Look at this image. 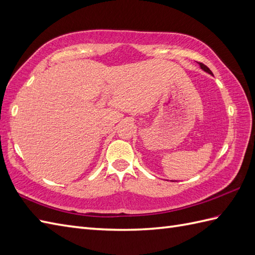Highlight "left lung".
<instances>
[{
    "instance_id": "obj_1",
    "label": "left lung",
    "mask_w": 255,
    "mask_h": 255,
    "mask_svg": "<svg viewBox=\"0 0 255 255\" xmlns=\"http://www.w3.org/2000/svg\"><path fill=\"white\" fill-rule=\"evenodd\" d=\"M198 64H199V66H200V68H201V69L202 70H204V71H206V72H208L209 74H212V76H213V73H212V71H211L210 69H209V68L206 66V65H203L202 63H198Z\"/></svg>"
}]
</instances>
